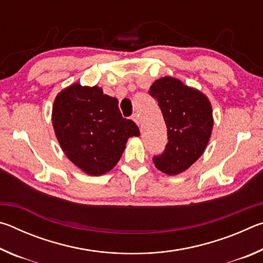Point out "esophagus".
I'll return each mask as SVG.
<instances>
[{"instance_id": "obj_1", "label": "esophagus", "mask_w": 263, "mask_h": 263, "mask_svg": "<svg viewBox=\"0 0 263 263\" xmlns=\"http://www.w3.org/2000/svg\"><path fill=\"white\" fill-rule=\"evenodd\" d=\"M132 121L133 122H136V124H137V125H140V121H139V115H137V114H135V115H133L132 116Z\"/></svg>"}]
</instances>
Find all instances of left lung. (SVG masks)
Returning <instances> with one entry per match:
<instances>
[{
  "mask_svg": "<svg viewBox=\"0 0 263 263\" xmlns=\"http://www.w3.org/2000/svg\"><path fill=\"white\" fill-rule=\"evenodd\" d=\"M167 126L168 142L153 162L167 175L184 172L203 154L211 137L213 117L208 97L180 80L164 77L149 88Z\"/></svg>",
  "mask_w": 263,
  "mask_h": 263,
  "instance_id": "8db88e82",
  "label": "left lung"
}]
</instances>
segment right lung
I'll list each match as a JSON object with an SVG mask.
<instances>
[{
    "mask_svg": "<svg viewBox=\"0 0 263 263\" xmlns=\"http://www.w3.org/2000/svg\"><path fill=\"white\" fill-rule=\"evenodd\" d=\"M52 124L66 157L91 176L110 172L128 138L140 135L135 122L123 118L117 99L103 94L100 87L79 83L57 95Z\"/></svg>",
    "mask_w": 263,
    "mask_h": 263,
    "instance_id": "right-lung-1",
    "label": "right lung"
}]
</instances>
